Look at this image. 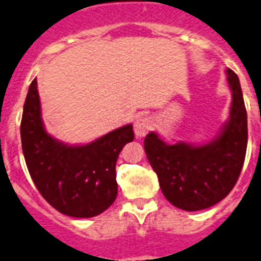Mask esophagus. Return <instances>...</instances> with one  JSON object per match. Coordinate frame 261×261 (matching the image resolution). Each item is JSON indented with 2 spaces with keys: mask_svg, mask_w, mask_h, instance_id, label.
Wrapping results in <instances>:
<instances>
[{
  "mask_svg": "<svg viewBox=\"0 0 261 261\" xmlns=\"http://www.w3.org/2000/svg\"><path fill=\"white\" fill-rule=\"evenodd\" d=\"M153 126V120L149 116H140L135 121V135L136 137H144Z\"/></svg>",
  "mask_w": 261,
  "mask_h": 261,
  "instance_id": "34e87169",
  "label": "esophagus"
}]
</instances>
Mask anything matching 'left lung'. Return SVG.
Wrapping results in <instances>:
<instances>
[{
	"label": "left lung",
	"mask_w": 261,
	"mask_h": 261,
	"mask_svg": "<svg viewBox=\"0 0 261 261\" xmlns=\"http://www.w3.org/2000/svg\"><path fill=\"white\" fill-rule=\"evenodd\" d=\"M231 90L227 123L213 141L166 144L155 132L144 141L145 153L158 176L166 199L187 212L211 208L231 192L242 171L247 149V112L238 75L226 70Z\"/></svg>",
	"instance_id": "8db88e82"
}]
</instances>
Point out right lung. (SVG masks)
<instances>
[{"instance_id": "1", "label": "right lung", "mask_w": 261, "mask_h": 261, "mask_svg": "<svg viewBox=\"0 0 261 261\" xmlns=\"http://www.w3.org/2000/svg\"><path fill=\"white\" fill-rule=\"evenodd\" d=\"M22 150L40 195L65 216L89 218L110 208L117 195L116 161L135 138L132 124L86 145H66L48 135L38 82L30 85L20 123Z\"/></svg>"}]
</instances>
